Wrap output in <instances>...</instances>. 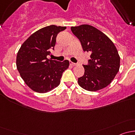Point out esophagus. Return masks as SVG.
<instances>
[{"label":"esophagus","mask_w":135,"mask_h":135,"mask_svg":"<svg viewBox=\"0 0 135 135\" xmlns=\"http://www.w3.org/2000/svg\"><path fill=\"white\" fill-rule=\"evenodd\" d=\"M70 64H71V65H73V66H76L77 64L76 63H74V62H70Z\"/></svg>","instance_id":"1"}]
</instances>
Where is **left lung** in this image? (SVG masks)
Here are the masks:
<instances>
[{"instance_id": "obj_1", "label": "left lung", "mask_w": 135, "mask_h": 135, "mask_svg": "<svg viewBox=\"0 0 135 135\" xmlns=\"http://www.w3.org/2000/svg\"><path fill=\"white\" fill-rule=\"evenodd\" d=\"M80 40L84 51L91 54L88 65H83L84 76L78 80L79 85L89 91H96L108 86L120 66V57L112 41L103 32L89 25L71 27Z\"/></svg>"}]
</instances>
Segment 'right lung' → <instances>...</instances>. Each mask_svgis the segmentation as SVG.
Listing matches in <instances>:
<instances>
[{
  "mask_svg": "<svg viewBox=\"0 0 135 135\" xmlns=\"http://www.w3.org/2000/svg\"><path fill=\"white\" fill-rule=\"evenodd\" d=\"M66 27L50 25L31 35L21 45L16 57V66L21 78L34 91L45 93L57 88L69 61L48 59L54 50L56 37Z\"/></svg>",
  "mask_w": 135,
  "mask_h": 135,
  "instance_id": "add662e5",
  "label": "right lung"
}]
</instances>
